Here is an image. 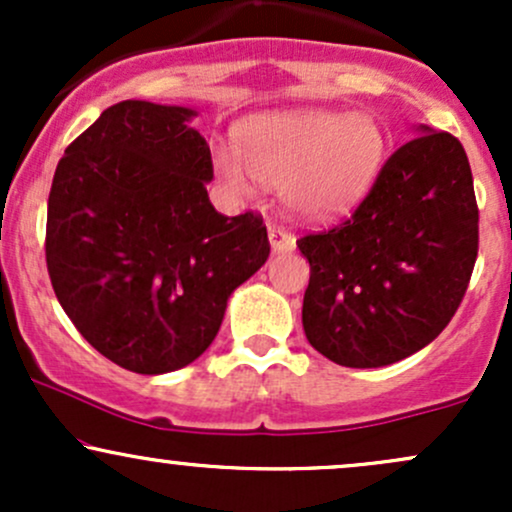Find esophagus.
Masks as SVG:
<instances>
[{"instance_id":"esophagus-1","label":"esophagus","mask_w":512,"mask_h":512,"mask_svg":"<svg viewBox=\"0 0 512 512\" xmlns=\"http://www.w3.org/2000/svg\"><path fill=\"white\" fill-rule=\"evenodd\" d=\"M269 245H272L274 255H279V252H291L296 248V238H293L286 228L269 226Z\"/></svg>"}]
</instances>
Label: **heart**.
I'll use <instances>...</instances> for the list:
<instances>
[{
  "mask_svg": "<svg viewBox=\"0 0 512 512\" xmlns=\"http://www.w3.org/2000/svg\"><path fill=\"white\" fill-rule=\"evenodd\" d=\"M385 156L387 134L375 115L289 108L240 122L238 151H216L214 168L236 197H252L262 182L281 185L291 214L327 223L363 202Z\"/></svg>",
  "mask_w": 512,
  "mask_h": 512,
  "instance_id": "obj_1",
  "label": "heart"
}]
</instances>
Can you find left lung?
I'll list each match as a JSON object with an SVG mask.
<instances>
[{"instance_id":"obj_1","label":"left lung","mask_w":512,"mask_h":512,"mask_svg":"<svg viewBox=\"0 0 512 512\" xmlns=\"http://www.w3.org/2000/svg\"><path fill=\"white\" fill-rule=\"evenodd\" d=\"M349 221L298 240L310 262L303 330L346 368L431 344L460 308L479 250L472 168L448 132L419 125Z\"/></svg>"}]
</instances>
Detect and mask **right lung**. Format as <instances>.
Returning a JSON list of instances; mask_svg holds the SVG:
<instances>
[{
  "label": "right lung",
  "mask_w": 512,
  "mask_h": 512,
  "mask_svg": "<svg viewBox=\"0 0 512 512\" xmlns=\"http://www.w3.org/2000/svg\"><path fill=\"white\" fill-rule=\"evenodd\" d=\"M192 117L182 105H110L52 178V289L81 337L132 373L202 356L231 293L269 257L260 216L211 207V151Z\"/></svg>",
  "instance_id": "add662e5"
}]
</instances>
